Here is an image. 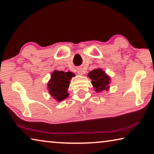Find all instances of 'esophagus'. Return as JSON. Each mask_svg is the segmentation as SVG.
<instances>
[{
	"label": "esophagus",
	"mask_w": 154,
	"mask_h": 154,
	"mask_svg": "<svg viewBox=\"0 0 154 154\" xmlns=\"http://www.w3.org/2000/svg\"><path fill=\"white\" fill-rule=\"evenodd\" d=\"M77 72L78 73V74H79V75H84V70H83L82 68H77Z\"/></svg>",
	"instance_id": "obj_1"
}]
</instances>
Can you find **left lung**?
<instances>
[{
    "mask_svg": "<svg viewBox=\"0 0 154 154\" xmlns=\"http://www.w3.org/2000/svg\"><path fill=\"white\" fill-rule=\"evenodd\" d=\"M92 80V84L97 92H102L103 90H108L110 83V77L101 68L92 70L88 75Z\"/></svg>",
    "mask_w": 154,
    "mask_h": 154,
    "instance_id": "1",
    "label": "left lung"
}]
</instances>
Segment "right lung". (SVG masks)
Instances as JSON below:
<instances>
[{"label":"right lung","instance_id":"add662e5","mask_svg":"<svg viewBox=\"0 0 154 154\" xmlns=\"http://www.w3.org/2000/svg\"><path fill=\"white\" fill-rule=\"evenodd\" d=\"M74 76L75 74L72 72H65L60 70H55L48 83L49 94L57 101L67 98L68 96L67 90L69 88L70 80Z\"/></svg>","mask_w":154,"mask_h":154}]
</instances>
